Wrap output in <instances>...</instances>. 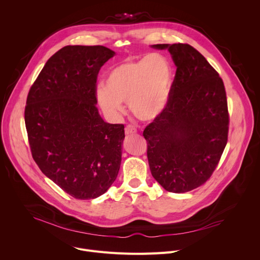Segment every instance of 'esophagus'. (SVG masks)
Returning <instances> with one entry per match:
<instances>
[{
	"label": "esophagus",
	"instance_id": "obj_1",
	"mask_svg": "<svg viewBox=\"0 0 260 260\" xmlns=\"http://www.w3.org/2000/svg\"><path fill=\"white\" fill-rule=\"evenodd\" d=\"M137 133V128L134 126V125H126L125 127V135L129 136V135H134Z\"/></svg>",
	"mask_w": 260,
	"mask_h": 260
}]
</instances>
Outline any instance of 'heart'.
<instances>
[{
	"mask_svg": "<svg viewBox=\"0 0 260 260\" xmlns=\"http://www.w3.org/2000/svg\"><path fill=\"white\" fill-rule=\"evenodd\" d=\"M173 85V68L160 53L140 59H126L111 70L105 87L96 90V100L104 112L118 118L122 103H128L134 115L144 121L158 117L167 108Z\"/></svg>",
	"mask_w": 260,
	"mask_h": 260,
	"instance_id": "1",
	"label": "heart"
}]
</instances>
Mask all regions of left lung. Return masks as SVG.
<instances>
[{"label":"left lung","instance_id":"1","mask_svg":"<svg viewBox=\"0 0 260 260\" xmlns=\"http://www.w3.org/2000/svg\"><path fill=\"white\" fill-rule=\"evenodd\" d=\"M177 67L164 112L146 126L147 156L153 178L174 193L198 188L213 174L228 143L224 84L208 60L188 44H156Z\"/></svg>","mask_w":260,"mask_h":260}]
</instances>
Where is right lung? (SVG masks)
I'll return each instance as SVG.
<instances>
[{
  "label": "right lung",
  "instance_id": "add662e5",
  "mask_svg": "<svg viewBox=\"0 0 260 260\" xmlns=\"http://www.w3.org/2000/svg\"><path fill=\"white\" fill-rule=\"evenodd\" d=\"M114 55L105 46H64L47 60L26 99L34 160L78 200L104 194L120 169L124 125L104 121L95 106L99 71Z\"/></svg>",
  "mask_w": 260,
  "mask_h": 260
}]
</instances>
